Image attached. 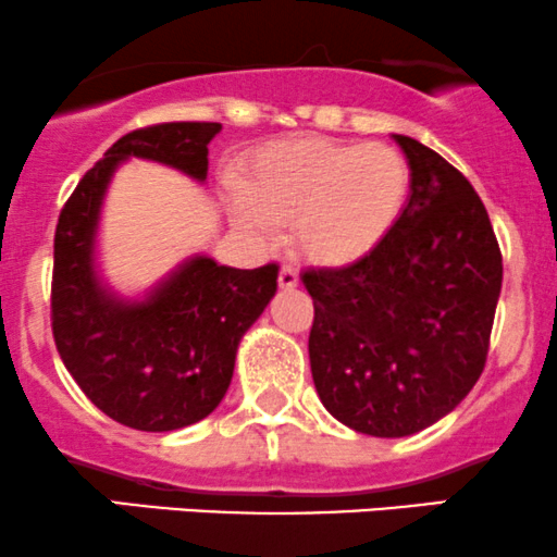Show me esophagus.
Here are the masks:
<instances>
[{
	"instance_id": "esophagus-1",
	"label": "esophagus",
	"mask_w": 557,
	"mask_h": 557,
	"mask_svg": "<svg viewBox=\"0 0 557 557\" xmlns=\"http://www.w3.org/2000/svg\"><path fill=\"white\" fill-rule=\"evenodd\" d=\"M298 285V269L294 263H283L280 267V288H296Z\"/></svg>"
}]
</instances>
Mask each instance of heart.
Segmentation results:
<instances>
[{
  "mask_svg": "<svg viewBox=\"0 0 557 557\" xmlns=\"http://www.w3.org/2000/svg\"><path fill=\"white\" fill-rule=\"evenodd\" d=\"M408 189L411 165L395 146L307 136L267 146L230 202L234 224L256 243L294 224L307 259L347 267L395 230Z\"/></svg>",
  "mask_w": 557,
  "mask_h": 557,
  "instance_id": "b5f03b06",
  "label": "heart"
}]
</instances>
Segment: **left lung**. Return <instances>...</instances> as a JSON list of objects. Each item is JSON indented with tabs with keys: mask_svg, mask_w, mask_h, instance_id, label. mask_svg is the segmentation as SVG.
I'll list each match as a JSON object with an SVG mask.
<instances>
[{
	"mask_svg": "<svg viewBox=\"0 0 557 557\" xmlns=\"http://www.w3.org/2000/svg\"><path fill=\"white\" fill-rule=\"evenodd\" d=\"M392 138L411 165L395 230L366 259L301 274L314 389L373 437L413 435L465 400L502 294L499 243L470 181L417 138Z\"/></svg>",
	"mask_w": 557,
	"mask_h": 557,
	"instance_id": "left-lung-1",
	"label": "left lung"
}]
</instances>
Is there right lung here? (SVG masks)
Listing matches in <instances>:
<instances>
[{
  "mask_svg": "<svg viewBox=\"0 0 557 557\" xmlns=\"http://www.w3.org/2000/svg\"><path fill=\"white\" fill-rule=\"evenodd\" d=\"M219 122H165L116 140L69 197L55 226L52 336L92 406L120 424L171 432L224 400L239 338L277 290V263L234 269L191 256L144 298H122L98 274L96 237L111 175L131 157L208 178Z\"/></svg>",
  "mask_w": 557,
  "mask_h": 557,
  "instance_id": "1",
  "label": "right lung"
}]
</instances>
